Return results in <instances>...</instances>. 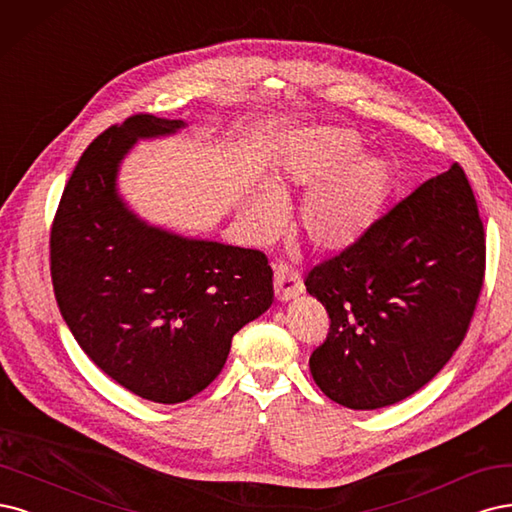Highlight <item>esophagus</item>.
Instances as JSON below:
<instances>
[{"mask_svg":"<svg viewBox=\"0 0 512 512\" xmlns=\"http://www.w3.org/2000/svg\"><path fill=\"white\" fill-rule=\"evenodd\" d=\"M302 278L285 266H278L274 272V293L278 302H291L302 295Z\"/></svg>","mask_w":512,"mask_h":512,"instance_id":"1","label":"esophagus"}]
</instances>
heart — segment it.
<instances>
[{
	"label": "heart",
	"mask_w": 512,
	"mask_h": 512,
	"mask_svg": "<svg viewBox=\"0 0 512 512\" xmlns=\"http://www.w3.org/2000/svg\"><path fill=\"white\" fill-rule=\"evenodd\" d=\"M393 185L391 161L364 153L353 129L315 127L295 136L280 157L278 191L257 187L244 208L257 240L274 238L285 225L289 189H309L302 197L298 223L308 242L323 253L353 246L381 214Z\"/></svg>",
	"instance_id": "1"
}]
</instances>
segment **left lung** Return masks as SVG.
Returning <instances> with one entry per match:
<instances>
[{
  "label": "left lung",
  "mask_w": 512,
  "mask_h": 512,
  "mask_svg": "<svg viewBox=\"0 0 512 512\" xmlns=\"http://www.w3.org/2000/svg\"><path fill=\"white\" fill-rule=\"evenodd\" d=\"M485 276V234L457 163L425 180L306 291L329 315L310 374L329 400L376 410L419 391L464 340Z\"/></svg>",
  "instance_id": "obj_1"
}]
</instances>
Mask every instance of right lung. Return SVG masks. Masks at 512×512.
<instances>
[{
	"label": "right lung",
	"instance_id": "1",
	"mask_svg": "<svg viewBox=\"0 0 512 512\" xmlns=\"http://www.w3.org/2000/svg\"><path fill=\"white\" fill-rule=\"evenodd\" d=\"M185 127L136 114L97 136L51 232L55 298L80 349L112 381L159 404L206 389L234 334L274 302L266 255L148 223L119 191L121 163L138 140Z\"/></svg>",
	"mask_w": 512,
	"mask_h": 512
}]
</instances>
